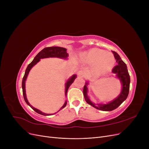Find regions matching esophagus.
Returning <instances> with one entry per match:
<instances>
[{"label": "esophagus", "mask_w": 149, "mask_h": 149, "mask_svg": "<svg viewBox=\"0 0 149 149\" xmlns=\"http://www.w3.org/2000/svg\"><path fill=\"white\" fill-rule=\"evenodd\" d=\"M78 76H79V77L83 78V77H84L85 73H84V72L83 71H79L78 73Z\"/></svg>", "instance_id": "obj_1"}]
</instances>
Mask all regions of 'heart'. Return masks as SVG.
<instances>
[{
	"label": "heart",
	"instance_id": "obj_1",
	"mask_svg": "<svg viewBox=\"0 0 149 149\" xmlns=\"http://www.w3.org/2000/svg\"><path fill=\"white\" fill-rule=\"evenodd\" d=\"M82 58L88 63L94 64L96 69L100 72L109 70L115 63V58L112 53L98 48H93L84 53Z\"/></svg>",
	"mask_w": 149,
	"mask_h": 149
}]
</instances>
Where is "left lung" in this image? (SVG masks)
<instances>
[{"label":"left lung","instance_id":"obj_1","mask_svg":"<svg viewBox=\"0 0 149 149\" xmlns=\"http://www.w3.org/2000/svg\"><path fill=\"white\" fill-rule=\"evenodd\" d=\"M112 53L114 54V56L115 59L116 60L118 65H116L112 69V72L114 74H116V77L120 81L122 86H122V91L119 96L109 103L101 104H95L93 103L90 101L89 97L88 96L87 86L88 84V82L86 83L83 88V94L86 102L93 107H95L96 109L104 111H111L116 109L117 107H118L127 99L129 91L130 79L127 66H126L125 63L121 60L120 56L118 53L113 51H112Z\"/></svg>","mask_w":149,"mask_h":149}]
</instances>
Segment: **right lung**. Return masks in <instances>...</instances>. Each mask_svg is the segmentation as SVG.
<instances>
[{"label": "right lung", "mask_w": 149, "mask_h": 149, "mask_svg": "<svg viewBox=\"0 0 149 149\" xmlns=\"http://www.w3.org/2000/svg\"><path fill=\"white\" fill-rule=\"evenodd\" d=\"M68 56V54L67 53L66 49L65 48L59 47H47V48H43L41 52H40L37 54V55H36V56L34 58L33 60L28 65L27 68H26L23 79H22V91H23V96H24V100L26 102V103L29 106H30L31 108H32V109H33L36 112H37V113L43 115V116H50L51 115V114L44 113V112H42L40 110L33 107L32 106H31L30 104V103L29 102L27 99H26V93H25V81L26 79V78H27V76L29 73V71L31 69V68H32L35 65L37 64V63L40 60V59H42V58H49V57H56V58H63V59H66ZM76 78V75L74 74L71 77L66 81V84H65V87H66L65 88V96H66V94H67L68 90L69 87L70 86L71 84L73 83ZM66 104H67V101H66L63 106L61 107V109L59 111L61 110L63 108H64L66 106Z\"/></svg>", "instance_id": "right-lung-1"}]
</instances>
